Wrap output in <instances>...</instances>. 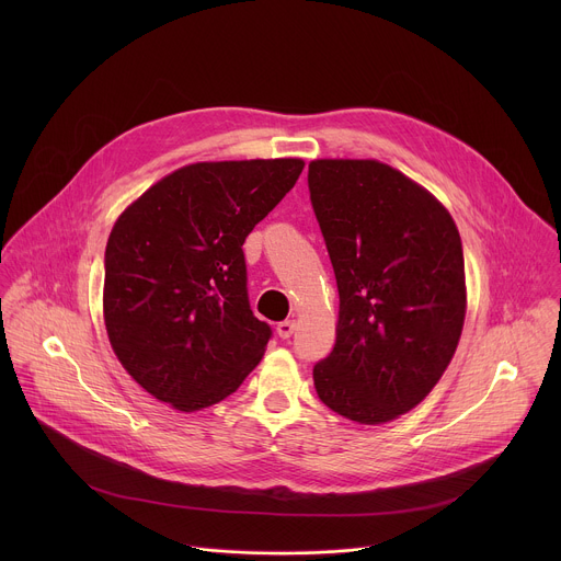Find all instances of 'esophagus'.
Instances as JSON below:
<instances>
[{"mask_svg": "<svg viewBox=\"0 0 561 561\" xmlns=\"http://www.w3.org/2000/svg\"><path fill=\"white\" fill-rule=\"evenodd\" d=\"M297 331V319H284V322L277 324V335L282 340H288Z\"/></svg>", "mask_w": 561, "mask_h": 561, "instance_id": "obj_1", "label": "esophagus"}]
</instances>
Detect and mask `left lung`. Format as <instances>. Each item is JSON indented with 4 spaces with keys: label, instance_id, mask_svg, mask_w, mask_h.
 I'll return each mask as SVG.
<instances>
[{
    "label": "left lung",
    "instance_id": "obj_1",
    "mask_svg": "<svg viewBox=\"0 0 561 561\" xmlns=\"http://www.w3.org/2000/svg\"><path fill=\"white\" fill-rule=\"evenodd\" d=\"M308 188L340 290L317 394L355 424L392 422L424 402L457 351L459 230L433 193L377 159H312Z\"/></svg>",
    "mask_w": 561,
    "mask_h": 561
}]
</instances>
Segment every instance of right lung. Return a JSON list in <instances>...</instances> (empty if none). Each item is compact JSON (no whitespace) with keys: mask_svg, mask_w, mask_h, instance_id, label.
I'll return each instance as SVG.
<instances>
[{"mask_svg":"<svg viewBox=\"0 0 561 561\" xmlns=\"http://www.w3.org/2000/svg\"><path fill=\"white\" fill-rule=\"evenodd\" d=\"M304 159L182 167L117 217L104 324L126 373L182 413L234 392L271 340L247 293L244 242L295 186Z\"/></svg>","mask_w":561,"mask_h":561,"instance_id":"obj_1","label":"right lung"}]
</instances>
